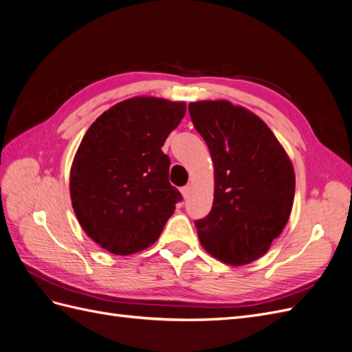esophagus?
<instances>
[{
    "mask_svg": "<svg viewBox=\"0 0 352 352\" xmlns=\"http://www.w3.org/2000/svg\"><path fill=\"white\" fill-rule=\"evenodd\" d=\"M180 192H182L184 198L186 199V198L189 197V194H190V188H189V186H184V188H180Z\"/></svg>",
    "mask_w": 352,
    "mask_h": 352,
    "instance_id": "esophagus-1",
    "label": "esophagus"
}]
</instances>
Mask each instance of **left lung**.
<instances>
[{"instance_id": "8db88e82", "label": "left lung", "mask_w": 352, "mask_h": 352, "mask_svg": "<svg viewBox=\"0 0 352 352\" xmlns=\"http://www.w3.org/2000/svg\"><path fill=\"white\" fill-rule=\"evenodd\" d=\"M188 110L214 163L212 207L195 221L199 242L223 263L248 264L267 252L289 219L292 163L267 124L243 107L198 101Z\"/></svg>"}]
</instances>
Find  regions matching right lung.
<instances>
[{"label": "right lung", "mask_w": 352, "mask_h": 352, "mask_svg": "<svg viewBox=\"0 0 352 352\" xmlns=\"http://www.w3.org/2000/svg\"><path fill=\"white\" fill-rule=\"evenodd\" d=\"M185 102L135 97L102 113L85 133L70 172L72 206L100 247L129 255L153 245L182 194L162 151Z\"/></svg>", "instance_id": "right-lung-1"}]
</instances>
